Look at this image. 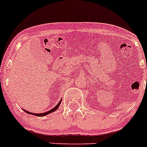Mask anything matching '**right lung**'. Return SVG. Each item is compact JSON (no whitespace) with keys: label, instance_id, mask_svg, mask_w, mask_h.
I'll return each instance as SVG.
<instances>
[{"label":"right lung","instance_id":"1","mask_svg":"<svg viewBox=\"0 0 147 147\" xmlns=\"http://www.w3.org/2000/svg\"><path fill=\"white\" fill-rule=\"evenodd\" d=\"M61 101H62V100H60V101H59V103H58L57 105L55 107V108H52V109H51L50 111H49L45 112V113H31V112H28V111H25V110H24V111L26 112V113H28V114H32V115H34V116H40V117H41V116H46V115H48V114H49V113H52V112H55V111H56V110H57V108H59V105H60Z\"/></svg>","mask_w":147,"mask_h":147}]
</instances>
